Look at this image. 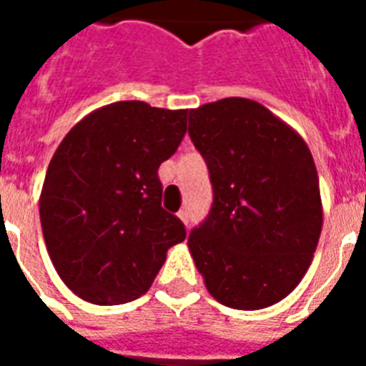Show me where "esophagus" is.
Segmentation results:
<instances>
[{
	"mask_svg": "<svg viewBox=\"0 0 366 366\" xmlns=\"http://www.w3.org/2000/svg\"><path fill=\"white\" fill-rule=\"evenodd\" d=\"M178 219H180L184 225H188V222H190V215H188V212H186V209H180V212H178Z\"/></svg>",
	"mask_w": 366,
	"mask_h": 366,
	"instance_id": "34e87169",
	"label": "esophagus"
}]
</instances>
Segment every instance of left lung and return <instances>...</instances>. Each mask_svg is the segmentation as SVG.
<instances>
[{"instance_id":"8db88e82","label":"left lung","mask_w":366,"mask_h":366,"mask_svg":"<svg viewBox=\"0 0 366 366\" xmlns=\"http://www.w3.org/2000/svg\"><path fill=\"white\" fill-rule=\"evenodd\" d=\"M192 141L209 168L214 204L188 249L207 292L233 310L290 294L323 225L314 157L298 131L247 97L190 109Z\"/></svg>"}]
</instances>
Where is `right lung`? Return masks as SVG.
Instances as JSON below:
<instances>
[{
  "label": "right lung",
  "mask_w": 366,
  "mask_h": 366,
  "mask_svg": "<svg viewBox=\"0 0 366 366\" xmlns=\"http://www.w3.org/2000/svg\"><path fill=\"white\" fill-rule=\"evenodd\" d=\"M188 109L144 102L97 107L52 154L39 198L54 269L78 298L117 306L143 296L184 223L160 207V162L186 133Z\"/></svg>",
  "instance_id": "obj_1"
}]
</instances>
